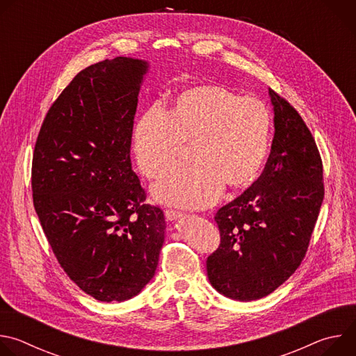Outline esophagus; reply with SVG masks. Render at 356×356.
<instances>
[{"label": "esophagus", "mask_w": 356, "mask_h": 356, "mask_svg": "<svg viewBox=\"0 0 356 356\" xmlns=\"http://www.w3.org/2000/svg\"><path fill=\"white\" fill-rule=\"evenodd\" d=\"M165 216H166L168 221H176V220L181 218L184 214L180 213V211H175V210H166V211H165Z\"/></svg>", "instance_id": "obj_1"}]
</instances>
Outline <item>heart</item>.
Instances as JSON below:
<instances>
[{"instance_id": "heart-1", "label": "heart", "mask_w": 356, "mask_h": 356, "mask_svg": "<svg viewBox=\"0 0 356 356\" xmlns=\"http://www.w3.org/2000/svg\"><path fill=\"white\" fill-rule=\"evenodd\" d=\"M270 115L257 98H242L225 87H190L166 113L147 108L136 121L132 147L139 170L162 179L181 163L191 146L194 166L158 183L155 197L168 204L202 209L216 202L225 184L241 188L259 175L269 147Z\"/></svg>"}]
</instances>
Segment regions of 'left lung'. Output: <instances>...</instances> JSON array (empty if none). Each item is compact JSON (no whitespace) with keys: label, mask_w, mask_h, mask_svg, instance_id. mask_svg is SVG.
<instances>
[{"label":"left lung","mask_w":356,"mask_h":356,"mask_svg":"<svg viewBox=\"0 0 356 356\" xmlns=\"http://www.w3.org/2000/svg\"><path fill=\"white\" fill-rule=\"evenodd\" d=\"M275 135L262 175L220 209V248L207 259L211 286L250 301L283 284L300 266L324 198L323 162L298 113L269 88Z\"/></svg>","instance_id":"left-lung-1"}]
</instances>
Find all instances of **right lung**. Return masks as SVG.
Returning <instances> with one entry per match:
<instances>
[{"instance_id":"add662e5","label":"right lung","mask_w":356,"mask_h":356,"mask_svg":"<svg viewBox=\"0 0 356 356\" xmlns=\"http://www.w3.org/2000/svg\"><path fill=\"white\" fill-rule=\"evenodd\" d=\"M149 63L103 60L49 108L32 161L33 206L67 276L99 301L135 297L155 276L165 216L146 204L131 163L138 94Z\"/></svg>"}]
</instances>
